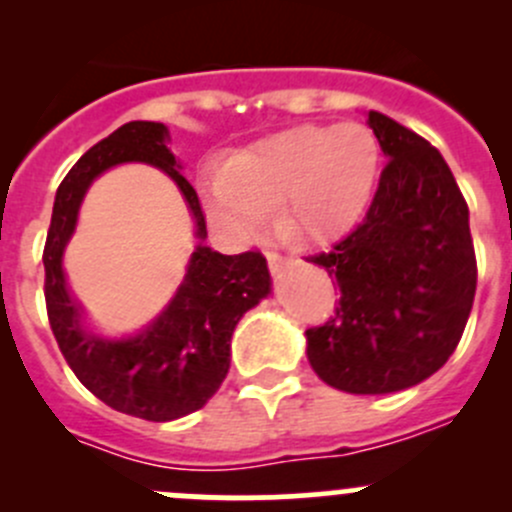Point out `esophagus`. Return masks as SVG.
I'll list each match as a JSON object with an SVG mask.
<instances>
[{
  "label": "esophagus",
  "instance_id": "34e87169",
  "mask_svg": "<svg viewBox=\"0 0 512 512\" xmlns=\"http://www.w3.org/2000/svg\"><path fill=\"white\" fill-rule=\"evenodd\" d=\"M267 265H270L272 275L280 277L282 272H285V267L289 265V262L282 255H277V252H267Z\"/></svg>",
  "mask_w": 512,
  "mask_h": 512
}]
</instances>
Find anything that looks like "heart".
Instances as JSON below:
<instances>
[{
  "instance_id": "obj_1",
  "label": "heart",
  "mask_w": 512,
  "mask_h": 512,
  "mask_svg": "<svg viewBox=\"0 0 512 512\" xmlns=\"http://www.w3.org/2000/svg\"><path fill=\"white\" fill-rule=\"evenodd\" d=\"M379 143L361 123L287 128L235 153L205 198L210 220L250 240L277 210L289 245H324L359 223L374 193Z\"/></svg>"
}]
</instances>
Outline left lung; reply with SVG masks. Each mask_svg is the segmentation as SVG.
<instances>
[{
    "label": "left lung",
    "mask_w": 512,
    "mask_h": 512,
    "mask_svg": "<svg viewBox=\"0 0 512 512\" xmlns=\"http://www.w3.org/2000/svg\"><path fill=\"white\" fill-rule=\"evenodd\" d=\"M389 163L369 213L332 252L309 257L337 280L334 319L304 332L324 384L394 394L456 352L476 297L468 205L441 153L379 111L366 113Z\"/></svg>",
    "instance_id": "left-lung-1"
}]
</instances>
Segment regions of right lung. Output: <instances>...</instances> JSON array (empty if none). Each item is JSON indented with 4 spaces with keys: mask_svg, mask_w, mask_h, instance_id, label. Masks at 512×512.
<instances>
[{
    "mask_svg": "<svg viewBox=\"0 0 512 512\" xmlns=\"http://www.w3.org/2000/svg\"><path fill=\"white\" fill-rule=\"evenodd\" d=\"M163 123L131 121L79 158L59 185L44 247L46 309L61 354L81 384L106 406L146 421H175L203 409L230 369V339L247 309L270 297L272 277L260 252L220 255L205 245V218L183 165L168 148ZM123 162H146L176 180L196 220L199 245L169 304L143 328L103 335L89 328L70 297L63 250L78 208L98 174Z\"/></svg>",
    "mask_w": 512,
    "mask_h": 512,
    "instance_id": "right-lung-1",
    "label": "right lung"
}]
</instances>
